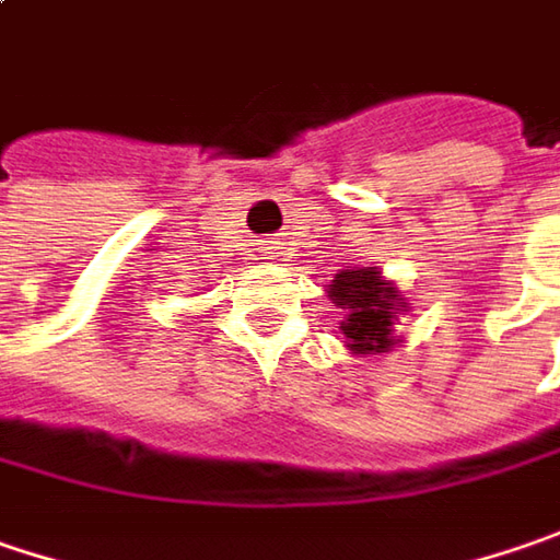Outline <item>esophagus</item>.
I'll return each mask as SVG.
<instances>
[{
	"label": "esophagus",
	"instance_id": "1",
	"mask_svg": "<svg viewBox=\"0 0 560 560\" xmlns=\"http://www.w3.org/2000/svg\"><path fill=\"white\" fill-rule=\"evenodd\" d=\"M267 252H270V248H267ZM270 255H273V252H270Z\"/></svg>",
	"mask_w": 560,
	"mask_h": 560
}]
</instances>
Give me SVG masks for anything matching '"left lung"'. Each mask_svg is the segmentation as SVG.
Wrapping results in <instances>:
<instances>
[{
    "instance_id": "8db88e82",
    "label": "left lung",
    "mask_w": 560,
    "mask_h": 560,
    "mask_svg": "<svg viewBox=\"0 0 560 560\" xmlns=\"http://www.w3.org/2000/svg\"><path fill=\"white\" fill-rule=\"evenodd\" d=\"M327 295L337 308H343L340 334L352 355H384L404 343L397 337V324L409 312V299L381 273V267L340 270L330 280Z\"/></svg>"
}]
</instances>
